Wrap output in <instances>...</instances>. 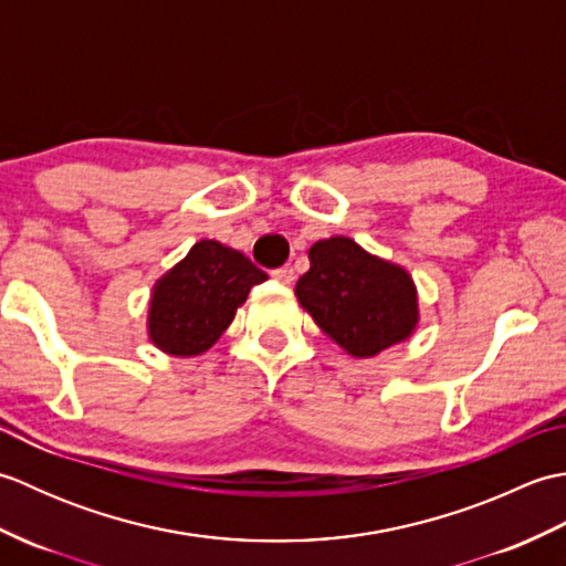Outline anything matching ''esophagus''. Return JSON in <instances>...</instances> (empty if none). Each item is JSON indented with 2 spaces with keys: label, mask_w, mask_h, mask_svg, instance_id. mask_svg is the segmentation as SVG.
Masks as SVG:
<instances>
[{
  "label": "esophagus",
  "mask_w": 566,
  "mask_h": 566,
  "mask_svg": "<svg viewBox=\"0 0 566 566\" xmlns=\"http://www.w3.org/2000/svg\"><path fill=\"white\" fill-rule=\"evenodd\" d=\"M270 274H272V280L282 282V284H292L294 282V270L290 268V264H284V268H276Z\"/></svg>",
  "instance_id": "esophagus-1"
}]
</instances>
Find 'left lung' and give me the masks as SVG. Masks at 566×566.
<instances>
[{
	"label": "left lung",
	"instance_id": "left-lung-1",
	"mask_svg": "<svg viewBox=\"0 0 566 566\" xmlns=\"http://www.w3.org/2000/svg\"><path fill=\"white\" fill-rule=\"evenodd\" d=\"M308 260L311 268L298 276L294 294L347 355L375 357L411 338L418 326V294L403 268L369 255L345 235L318 240Z\"/></svg>",
	"mask_w": 566,
	"mask_h": 566
}]
</instances>
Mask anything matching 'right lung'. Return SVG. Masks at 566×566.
<instances>
[{
  "label": "right lung",
  "instance_id": "obj_1",
  "mask_svg": "<svg viewBox=\"0 0 566 566\" xmlns=\"http://www.w3.org/2000/svg\"><path fill=\"white\" fill-rule=\"evenodd\" d=\"M264 280L268 274L243 252L219 240H199L153 286L148 306L153 345L175 357L207 353L231 326L252 286Z\"/></svg>",
  "mask_w": 566,
  "mask_h": 566
}]
</instances>
